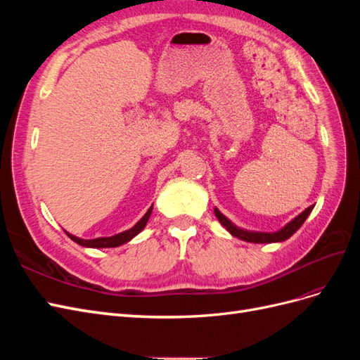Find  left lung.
Segmentation results:
<instances>
[{"instance_id": "8db88e82", "label": "left lung", "mask_w": 360, "mask_h": 360, "mask_svg": "<svg viewBox=\"0 0 360 360\" xmlns=\"http://www.w3.org/2000/svg\"><path fill=\"white\" fill-rule=\"evenodd\" d=\"M312 209H314V205L308 207L307 210H303L299 216L294 217L292 221H290L287 225L282 226L281 230L274 231V233H261V231L243 230V228L237 226L236 224H233L230 219H228L225 214H222L217 207H214V214L217 217V221H219L226 228V231L230 233L231 236L240 238V240L250 242V243H278V242L287 240V238H290L294 233H296L299 228L303 225V222L307 221V217L309 216Z\"/></svg>"}]
</instances>
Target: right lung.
<instances>
[{
    "label": "right lung",
    "mask_w": 360,
    "mask_h": 360,
    "mask_svg": "<svg viewBox=\"0 0 360 360\" xmlns=\"http://www.w3.org/2000/svg\"><path fill=\"white\" fill-rule=\"evenodd\" d=\"M151 212H153V204L150 205V209L147 210V213L143 217H141V219L132 228H129V230H126L123 233H118V234L111 236V237H97V238H89V240H86V238L76 237V236H73L68 231H66V234L72 238L75 243H78L84 248H117V246H122V245L130 242L135 236H138L141 231L144 230L148 219H150Z\"/></svg>",
    "instance_id": "obj_1"
}]
</instances>
